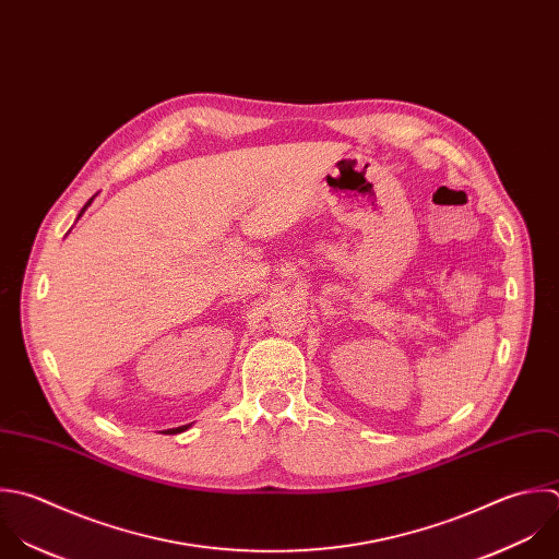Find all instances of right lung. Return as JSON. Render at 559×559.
Returning <instances> with one entry per match:
<instances>
[{"label":"right lung","mask_w":559,"mask_h":559,"mask_svg":"<svg viewBox=\"0 0 559 559\" xmlns=\"http://www.w3.org/2000/svg\"><path fill=\"white\" fill-rule=\"evenodd\" d=\"M91 200H93V198H91ZM91 200L84 204V209L91 204ZM84 209H82V211H84ZM82 211H80V215H82ZM187 429H189V425H185V427H178V429H167L165 433H167V436H174V433H182V431H187Z\"/></svg>","instance_id":"add662e5"}]
</instances>
